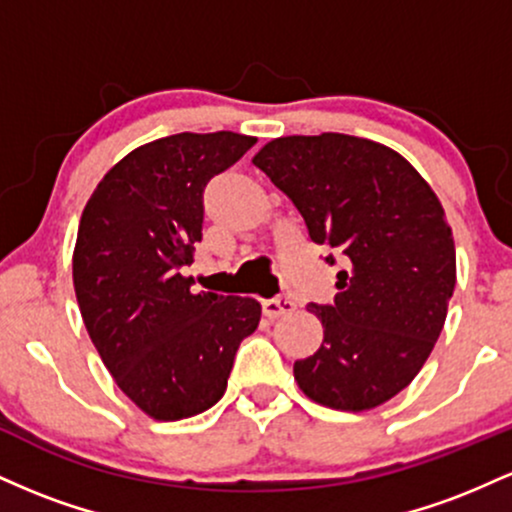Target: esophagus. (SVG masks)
Instances as JSON below:
<instances>
[{
  "label": "esophagus",
  "mask_w": 512,
  "mask_h": 512,
  "mask_svg": "<svg viewBox=\"0 0 512 512\" xmlns=\"http://www.w3.org/2000/svg\"><path fill=\"white\" fill-rule=\"evenodd\" d=\"M262 310L269 320H274V317L293 313V310H296V303H293L291 296H276V298H267V301H262Z\"/></svg>",
  "instance_id": "34e87169"
}]
</instances>
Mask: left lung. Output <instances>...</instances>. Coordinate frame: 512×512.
I'll list each match as a JSON object with an SVG mask.
<instances>
[{"mask_svg":"<svg viewBox=\"0 0 512 512\" xmlns=\"http://www.w3.org/2000/svg\"><path fill=\"white\" fill-rule=\"evenodd\" d=\"M252 163L301 211L310 240L346 257L334 303L308 305L325 337L293 378L322 407H380L424 368L455 291L436 192L395 149L339 132L272 139Z\"/></svg>","mask_w":512,"mask_h":512,"instance_id":"left-lung-1","label":"left lung"}]
</instances>
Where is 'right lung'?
I'll use <instances>...</instances> for the list:
<instances>
[{
	"label": "right lung",
	"mask_w": 512,
	"mask_h": 512,
	"mask_svg": "<svg viewBox=\"0 0 512 512\" xmlns=\"http://www.w3.org/2000/svg\"><path fill=\"white\" fill-rule=\"evenodd\" d=\"M255 137L180 132L117 161L76 233L72 276L93 346L125 395L156 421L202 414L223 397L255 298L192 293L182 274L202 240V195Z\"/></svg>",
	"instance_id": "right-lung-1"
}]
</instances>
